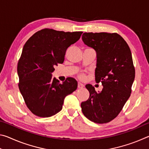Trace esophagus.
I'll return each mask as SVG.
<instances>
[{"label":"esophagus","instance_id":"obj_1","mask_svg":"<svg viewBox=\"0 0 149 149\" xmlns=\"http://www.w3.org/2000/svg\"><path fill=\"white\" fill-rule=\"evenodd\" d=\"M84 87V85L81 84V83H78L77 84V87L79 88V89H81V88H83Z\"/></svg>","mask_w":149,"mask_h":149}]
</instances>
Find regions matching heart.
<instances>
[{
	"label": "heart",
	"mask_w": 149,
	"mask_h": 149,
	"mask_svg": "<svg viewBox=\"0 0 149 149\" xmlns=\"http://www.w3.org/2000/svg\"><path fill=\"white\" fill-rule=\"evenodd\" d=\"M79 78H81V79H84V78H85V75L80 74L79 75Z\"/></svg>",
	"instance_id": "b5f03b06"
}]
</instances>
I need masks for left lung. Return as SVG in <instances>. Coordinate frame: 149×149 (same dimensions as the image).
I'll return each mask as SVG.
<instances>
[{"label":"left lung","instance_id":"1","mask_svg":"<svg viewBox=\"0 0 149 149\" xmlns=\"http://www.w3.org/2000/svg\"><path fill=\"white\" fill-rule=\"evenodd\" d=\"M82 39L97 52L95 81L103 85L97 92L86 85L90 95L81 104L82 112L93 122L108 123L118 116L131 95L135 75L132 52L116 33H84Z\"/></svg>","mask_w":149,"mask_h":149}]
</instances>
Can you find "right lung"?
I'll return each mask as SVG.
<instances>
[{"label":"right lung","mask_w":149,"mask_h":149,"mask_svg":"<svg viewBox=\"0 0 149 149\" xmlns=\"http://www.w3.org/2000/svg\"><path fill=\"white\" fill-rule=\"evenodd\" d=\"M82 31L64 32L45 28L24 45L17 63L18 87L27 108L39 117L52 116L62 108L64 100L77 87L74 78L62 84L52 77L55 65L63 63L68 48L80 39Z\"/></svg>","instance_id":"obj_1"}]
</instances>
